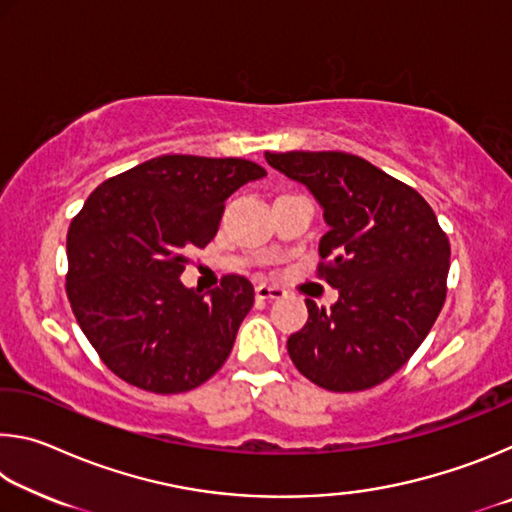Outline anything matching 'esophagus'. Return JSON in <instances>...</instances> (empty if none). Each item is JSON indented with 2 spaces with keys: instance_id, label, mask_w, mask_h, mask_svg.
Listing matches in <instances>:
<instances>
[{
  "instance_id": "1",
  "label": "esophagus",
  "mask_w": 512,
  "mask_h": 512,
  "mask_svg": "<svg viewBox=\"0 0 512 512\" xmlns=\"http://www.w3.org/2000/svg\"><path fill=\"white\" fill-rule=\"evenodd\" d=\"M255 296L259 300H277L284 296V289L273 287V284H259V287H255Z\"/></svg>"
}]
</instances>
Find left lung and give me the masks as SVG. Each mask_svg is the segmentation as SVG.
<instances>
[{
	"instance_id": "obj_1",
	"label": "left lung",
	"mask_w": 512,
	"mask_h": 512,
	"mask_svg": "<svg viewBox=\"0 0 512 512\" xmlns=\"http://www.w3.org/2000/svg\"><path fill=\"white\" fill-rule=\"evenodd\" d=\"M305 185L327 232L318 271L339 300L329 311L307 300L309 320L291 334L296 368L334 393L366 391L400 370L443 309L449 239L413 187L343 151L264 153Z\"/></svg>"
}]
</instances>
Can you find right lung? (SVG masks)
Wrapping results in <instances>:
<instances>
[{
    "mask_svg": "<svg viewBox=\"0 0 512 512\" xmlns=\"http://www.w3.org/2000/svg\"><path fill=\"white\" fill-rule=\"evenodd\" d=\"M264 176L241 158L160 155L88 196L67 232V298L117 377L169 395L223 366L255 302L253 284L225 275L201 293L180 275L189 250L214 239L223 203Z\"/></svg>",
    "mask_w": 512,
    "mask_h": 512,
    "instance_id": "right-lung-1",
    "label": "right lung"
}]
</instances>
